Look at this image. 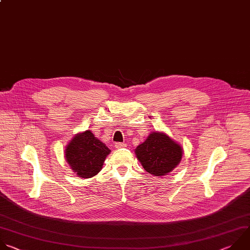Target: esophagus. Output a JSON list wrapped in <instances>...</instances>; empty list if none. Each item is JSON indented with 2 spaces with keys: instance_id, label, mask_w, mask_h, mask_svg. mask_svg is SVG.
<instances>
[{
  "instance_id": "34e87169",
  "label": "esophagus",
  "mask_w": 250,
  "mask_h": 250,
  "mask_svg": "<svg viewBox=\"0 0 250 250\" xmlns=\"http://www.w3.org/2000/svg\"><path fill=\"white\" fill-rule=\"evenodd\" d=\"M126 145L124 144V143H120V142H118V143H116L115 144V147L116 148H121V147H124Z\"/></svg>"
}]
</instances>
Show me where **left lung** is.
Segmentation results:
<instances>
[{
  "instance_id": "1",
  "label": "left lung",
  "mask_w": 250,
  "mask_h": 250,
  "mask_svg": "<svg viewBox=\"0 0 250 250\" xmlns=\"http://www.w3.org/2000/svg\"><path fill=\"white\" fill-rule=\"evenodd\" d=\"M136 156L146 171L157 176L170 172L181 161L182 148L164 133L149 134L136 147Z\"/></svg>"
}]
</instances>
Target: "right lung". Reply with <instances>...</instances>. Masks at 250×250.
I'll return each mask as SVG.
<instances>
[{"instance_id":"add662e5","label":"right lung","mask_w":250,"mask_h":250,"mask_svg":"<svg viewBox=\"0 0 250 250\" xmlns=\"http://www.w3.org/2000/svg\"><path fill=\"white\" fill-rule=\"evenodd\" d=\"M110 149L90 131L78 134L66 147L65 157L78 176L89 178L101 171Z\"/></svg>"}]
</instances>
